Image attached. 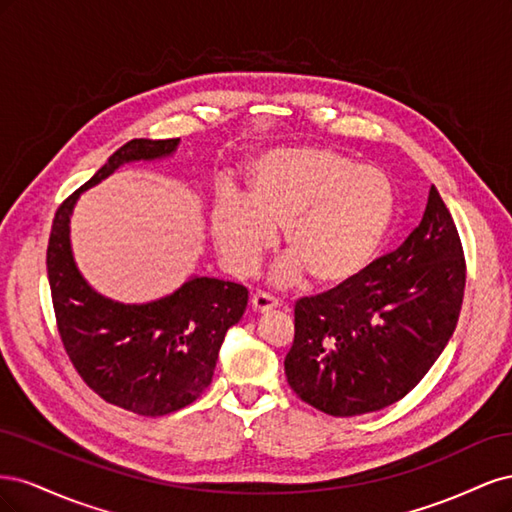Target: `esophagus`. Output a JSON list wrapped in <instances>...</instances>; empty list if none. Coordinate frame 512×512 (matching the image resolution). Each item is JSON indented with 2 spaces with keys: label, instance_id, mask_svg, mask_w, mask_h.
Segmentation results:
<instances>
[{
  "label": "esophagus",
  "instance_id": "obj_1",
  "mask_svg": "<svg viewBox=\"0 0 512 512\" xmlns=\"http://www.w3.org/2000/svg\"><path fill=\"white\" fill-rule=\"evenodd\" d=\"M277 307H280V303H277L273 297H269V294H265V292H256L252 297V309L256 314H269Z\"/></svg>",
  "mask_w": 512,
  "mask_h": 512
}]
</instances>
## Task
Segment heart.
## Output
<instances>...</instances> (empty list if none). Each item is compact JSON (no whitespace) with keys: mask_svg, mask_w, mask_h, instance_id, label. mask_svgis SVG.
Returning <instances> with one entry per match:
<instances>
[{"mask_svg":"<svg viewBox=\"0 0 512 512\" xmlns=\"http://www.w3.org/2000/svg\"><path fill=\"white\" fill-rule=\"evenodd\" d=\"M393 209L395 185L380 166L327 147L273 149L247 166L245 196L215 200L211 235L224 265L247 275L282 228L288 254L271 271L275 286L305 273L320 286H342L376 258Z\"/></svg>","mask_w":512,"mask_h":512,"instance_id":"obj_1","label":"heart"}]
</instances>
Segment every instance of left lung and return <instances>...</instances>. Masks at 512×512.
Returning a JSON list of instances; mask_svg holds the SVG:
<instances>
[{
  "label": "left lung",
  "mask_w": 512,
  "mask_h": 512,
  "mask_svg": "<svg viewBox=\"0 0 512 512\" xmlns=\"http://www.w3.org/2000/svg\"><path fill=\"white\" fill-rule=\"evenodd\" d=\"M466 260L438 190L395 252L294 307L288 384L331 416L378 412L425 378L457 327Z\"/></svg>",
  "instance_id": "obj_1"
}]
</instances>
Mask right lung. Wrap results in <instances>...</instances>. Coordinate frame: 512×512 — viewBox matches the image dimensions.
<instances>
[{"label":"right lung","instance_id":"obj_1","mask_svg":"<svg viewBox=\"0 0 512 512\" xmlns=\"http://www.w3.org/2000/svg\"><path fill=\"white\" fill-rule=\"evenodd\" d=\"M181 138L119 147L55 213L46 252L61 342L81 378L108 404L141 416L181 410L211 384L226 331L247 307V288L192 275L175 292L147 303L108 299L74 260L70 220L83 192L132 162L175 156Z\"/></svg>","mask_w":512,"mask_h":512}]
</instances>
